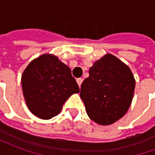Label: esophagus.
<instances>
[{"mask_svg": "<svg viewBox=\"0 0 155 155\" xmlns=\"http://www.w3.org/2000/svg\"><path fill=\"white\" fill-rule=\"evenodd\" d=\"M82 81H83V80H82V79H81V78L76 80V82H77V84H78V85H79V87H81V84H82Z\"/></svg>", "mask_w": 155, "mask_h": 155, "instance_id": "1", "label": "esophagus"}]
</instances>
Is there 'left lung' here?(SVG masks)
Segmentation results:
<instances>
[{
    "label": "left lung",
    "mask_w": 155,
    "mask_h": 155,
    "mask_svg": "<svg viewBox=\"0 0 155 155\" xmlns=\"http://www.w3.org/2000/svg\"><path fill=\"white\" fill-rule=\"evenodd\" d=\"M81 98L88 116L100 125H110L131 105L135 80L130 67L112 54H104L89 70Z\"/></svg>",
    "instance_id": "1"
}]
</instances>
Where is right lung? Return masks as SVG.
<instances>
[{"label": "right lung", "instance_id": "add662e5", "mask_svg": "<svg viewBox=\"0 0 155 155\" xmlns=\"http://www.w3.org/2000/svg\"><path fill=\"white\" fill-rule=\"evenodd\" d=\"M23 95L29 110L41 120L56 116L73 94L80 92L71 70L52 54L31 61L21 75Z\"/></svg>", "mask_w": 155, "mask_h": 155}]
</instances>
